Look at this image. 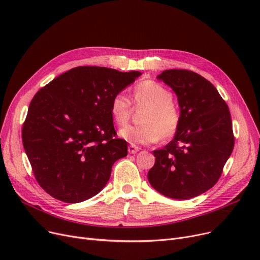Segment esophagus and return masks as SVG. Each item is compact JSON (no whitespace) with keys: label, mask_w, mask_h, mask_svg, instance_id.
Wrapping results in <instances>:
<instances>
[{"label":"esophagus","mask_w":260,"mask_h":260,"mask_svg":"<svg viewBox=\"0 0 260 260\" xmlns=\"http://www.w3.org/2000/svg\"><path fill=\"white\" fill-rule=\"evenodd\" d=\"M139 147L138 146H136V145H129L128 146V153L129 154H136V153H137V152H139Z\"/></svg>","instance_id":"1"}]
</instances>
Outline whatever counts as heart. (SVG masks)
<instances>
[{
  "instance_id": "obj_1",
  "label": "heart",
  "mask_w": 260,
  "mask_h": 260,
  "mask_svg": "<svg viewBox=\"0 0 260 260\" xmlns=\"http://www.w3.org/2000/svg\"><path fill=\"white\" fill-rule=\"evenodd\" d=\"M134 102L137 106H148L142 117L144 124L126 126L120 136L132 145L156 143L162 137L170 139L178 132L181 124V113L173 102L172 91L153 80H145L135 87ZM132 113V101L123 92H117L111 101V115L119 126L128 123Z\"/></svg>"
}]
</instances>
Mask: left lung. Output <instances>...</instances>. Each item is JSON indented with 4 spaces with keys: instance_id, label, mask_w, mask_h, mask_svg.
<instances>
[{
    "instance_id": "obj_1",
    "label": "left lung",
    "mask_w": 260,
    "mask_h": 260,
    "mask_svg": "<svg viewBox=\"0 0 260 260\" xmlns=\"http://www.w3.org/2000/svg\"><path fill=\"white\" fill-rule=\"evenodd\" d=\"M158 79L178 97L181 124L169 144L154 151L147 178L167 197L189 199L220 178L235 143L231 114L215 86L194 72L169 70Z\"/></svg>"
}]
</instances>
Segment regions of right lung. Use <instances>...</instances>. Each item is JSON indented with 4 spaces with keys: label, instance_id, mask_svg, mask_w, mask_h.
Segmentation results:
<instances>
[{
    "label": "right lung",
    "instance_id": "add662e5",
    "mask_svg": "<svg viewBox=\"0 0 260 260\" xmlns=\"http://www.w3.org/2000/svg\"><path fill=\"white\" fill-rule=\"evenodd\" d=\"M140 75L78 66L35 94L22 140L35 178L47 194L78 203L105 186L114 163L127 155V143L114 127L111 101Z\"/></svg>",
    "mask_w": 260,
    "mask_h": 260
}]
</instances>
